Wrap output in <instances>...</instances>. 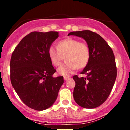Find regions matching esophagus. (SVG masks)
Returning <instances> with one entry per match:
<instances>
[{"label": "esophagus", "instance_id": "34e87169", "mask_svg": "<svg viewBox=\"0 0 130 130\" xmlns=\"http://www.w3.org/2000/svg\"><path fill=\"white\" fill-rule=\"evenodd\" d=\"M70 78V77H64V80H65V81L68 80H69Z\"/></svg>", "mask_w": 130, "mask_h": 130}]
</instances>
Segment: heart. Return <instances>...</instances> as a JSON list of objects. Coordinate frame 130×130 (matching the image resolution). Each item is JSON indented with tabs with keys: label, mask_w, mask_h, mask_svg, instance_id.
Instances as JSON below:
<instances>
[{
	"label": "heart",
	"mask_w": 130,
	"mask_h": 130,
	"mask_svg": "<svg viewBox=\"0 0 130 130\" xmlns=\"http://www.w3.org/2000/svg\"><path fill=\"white\" fill-rule=\"evenodd\" d=\"M48 55L55 67L59 66L64 58L65 61L58 68V73L67 75L75 69H80L86 66L89 59V50L84 42L69 38L58 42L57 48L50 47Z\"/></svg>",
	"instance_id": "b5f03b06"
}]
</instances>
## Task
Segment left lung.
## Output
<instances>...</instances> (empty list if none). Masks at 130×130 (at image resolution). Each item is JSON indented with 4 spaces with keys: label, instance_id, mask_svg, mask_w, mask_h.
I'll return each mask as SVG.
<instances>
[{
    "label": "left lung",
    "instance_id": "1",
    "mask_svg": "<svg viewBox=\"0 0 130 130\" xmlns=\"http://www.w3.org/2000/svg\"><path fill=\"white\" fill-rule=\"evenodd\" d=\"M68 35L84 39L89 50V61L80 73L87 77H73L74 100L84 108H95L107 99L114 86L117 75L114 53L100 35L91 31L71 32Z\"/></svg>",
    "mask_w": 130,
    "mask_h": 130
}]
</instances>
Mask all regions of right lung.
<instances>
[{
    "mask_svg": "<svg viewBox=\"0 0 130 130\" xmlns=\"http://www.w3.org/2000/svg\"><path fill=\"white\" fill-rule=\"evenodd\" d=\"M58 32H32L15 47L10 59V81L22 101L36 111L53 105L63 84V77H53L56 70L48 55Z\"/></svg>",
    "mask_w": 130,
    "mask_h": 130,
    "instance_id": "right-lung-1",
    "label": "right lung"
}]
</instances>
